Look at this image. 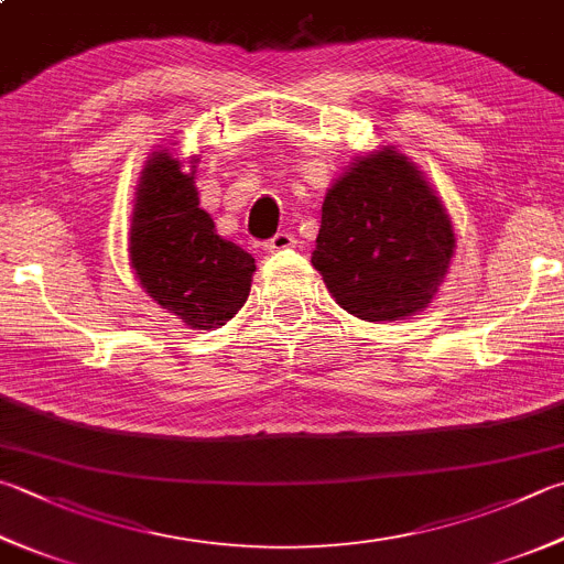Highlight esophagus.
<instances>
[{
	"label": "esophagus",
	"instance_id": "esophagus-1",
	"mask_svg": "<svg viewBox=\"0 0 564 564\" xmlns=\"http://www.w3.org/2000/svg\"><path fill=\"white\" fill-rule=\"evenodd\" d=\"M294 246H296V240H294L292 232L282 230V232H278V236L264 242V250H268V252H284V250H290Z\"/></svg>",
	"mask_w": 564,
	"mask_h": 564
}]
</instances>
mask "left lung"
Returning <instances> with one entry per match:
<instances>
[{
    "label": "left lung",
    "mask_w": 564,
    "mask_h": 564,
    "mask_svg": "<svg viewBox=\"0 0 564 564\" xmlns=\"http://www.w3.org/2000/svg\"><path fill=\"white\" fill-rule=\"evenodd\" d=\"M454 254L447 208L405 154L358 156L328 188L312 264L336 304L398 322L437 294Z\"/></svg>",
    "instance_id": "1"
}]
</instances>
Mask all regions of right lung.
<instances>
[{
    "mask_svg": "<svg viewBox=\"0 0 564 564\" xmlns=\"http://www.w3.org/2000/svg\"><path fill=\"white\" fill-rule=\"evenodd\" d=\"M194 174L169 150L150 156L137 186L130 262L162 310L188 328L214 332L248 302L254 258L218 236L214 218L198 208Z\"/></svg>",
    "mask_w": 564,
    "mask_h": 564,
    "instance_id": "right-lung-1",
    "label": "right lung"
}]
</instances>
